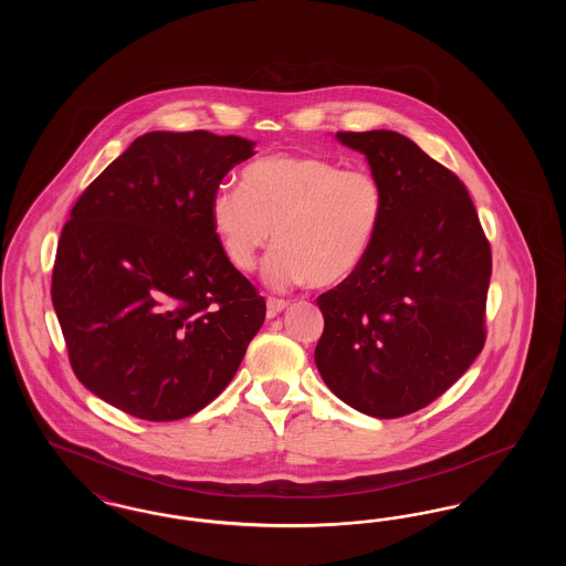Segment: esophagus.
<instances>
[{"label":"esophagus","mask_w":566,"mask_h":566,"mask_svg":"<svg viewBox=\"0 0 566 566\" xmlns=\"http://www.w3.org/2000/svg\"><path fill=\"white\" fill-rule=\"evenodd\" d=\"M289 307V301L286 298H275V296H270L268 298V316L273 318L275 314H280L282 310H286Z\"/></svg>","instance_id":"34e87169"}]
</instances>
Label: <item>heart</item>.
<instances>
[{"mask_svg": "<svg viewBox=\"0 0 566 566\" xmlns=\"http://www.w3.org/2000/svg\"><path fill=\"white\" fill-rule=\"evenodd\" d=\"M381 216L384 190L369 169H339L307 155L250 163L242 189L220 187L210 201L212 227L235 270H254L275 240L263 265V280L275 291L348 280L376 242Z\"/></svg>", "mask_w": 566, "mask_h": 566, "instance_id": "heart-1", "label": "heart"}]
</instances>
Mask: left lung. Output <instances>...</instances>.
Masks as SVG:
<instances>
[{
    "label": "left lung",
    "mask_w": 566,
    "mask_h": 566,
    "mask_svg": "<svg viewBox=\"0 0 566 566\" xmlns=\"http://www.w3.org/2000/svg\"><path fill=\"white\" fill-rule=\"evenodd\" d=\"M384 190L363 265L316 298L324 384L374 418H401L441 397L485 344L492 252L457 174L397 132H339Z\"/></svg>",
    "instance_id": "obj_1"
}]
</instances>
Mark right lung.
<instances>
[{
	"instance_id": "add662e5",
	"label": "right lung",
	"mask_w": 566,
	"mask_h": 566,
	"mask_svg": "<svg viewBox=\"0 0 566 566\" xmlns=\"http://www.w3.org/2000/svg\"><path fill=\"white\" fill-rule=\"evenodd\" d=\"M254 142L150 132L86 187L61 231L54 312L82 384L120 411L169 422L233 379L265 298L212 227L222 178Z\"/></svg>"
}]
</instances>
